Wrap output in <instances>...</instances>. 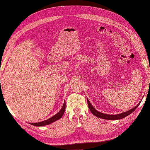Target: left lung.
Masks as SVG:
<instances>
[{
    "instance_id": "left-lung-1",
    "label": "left lung",
    "mask_w": 150,
    "mask_h": 150,
    "mask_svg": "<svg viewBox=\"0 0 150 150\" xmlns=\"http://www.w3.org/2000/svg\"><path fill=\"white\" fill-rule=\"evenodd\" d=\"M87 102H88V107L90 108L92 114L98 118H101V119H107V120H119V119H122V118L126 117L128 115H129V114H131L133 111H134L140 104V103H139L135 107L132 108L131 110L126 111V112H124L120 114H117V115H108V114H104L103 113H100L99 111H98L97 110H95L93 107V106L91 104V103H90V101H89L88 98H87Z\"/></svg>"
}]
</instances>
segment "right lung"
Masks as SVG:
<instances>
[{"label":"right lung","mask_w":150,"mask_h":150,"mask_svg":"<svg viewBox=\"0 0 150 150\" xmlns=\"http://www.w3.org/2000/svg\"><path fill=\"white\" fill-rule=\"evenodd\" d=\"M65 109H66V102L64 103V104L61 108V110H60L58 113H57L56 115H55L54 116H53L52 117H51V118H50V119H47L46 120H44V121H42V122L30 123V124H31V125H33V126H43L47 125V124H50L51 123L55 122V121H56L57 120L60 119V118L62 117L64 113Z\"/></svg>","instance_id":"add662e5"}]
</instances>
